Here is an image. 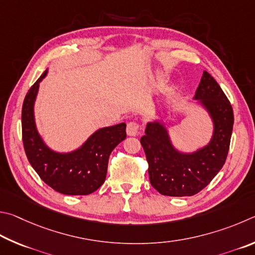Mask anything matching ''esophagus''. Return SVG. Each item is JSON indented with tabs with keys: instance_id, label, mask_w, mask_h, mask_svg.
<instances>
[{
	"instance_id": "esophagus-1",
	"label": "esophagus",
	"mask_w": 255,
	"mask_h": 255,
	"mask_svg": "<svg viewBox=\"0 0 255 255\" xmlns=\"http://www.w3.org/2000/svg\"><path fill=\"white\" fill-rule=\"evenodd\" d=\"M127 133L128 135L130 136H135L140 133V128L139 125L134 122H130L128 124V128H127Z\"/></svg>"
}]
</instances>
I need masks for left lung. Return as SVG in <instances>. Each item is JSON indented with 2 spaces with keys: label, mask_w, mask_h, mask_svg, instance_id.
Returning <instances> with one entry per match:
<instances>
[{
  "label": "left lung",
  "mask_w": 255,
  "mask_h": 255,
  "mask_svg": "<svg viewBox=\"0 0 255 255\" xmlns=\"http://www.w3.org/2000/svg\"><path fill=\"white\" fill-rule=\"evenodd\" d=\"M194 101L212 121V135L206 144L193 151L178 149L170 128L161 120L146 123L145 134L141 137L151 185L164 196L184 197L199 193L224 166L229 153L233 109L220 85L207 71H204Z\"/></svg>",
  "instance_id": "1"
}]
</instances>
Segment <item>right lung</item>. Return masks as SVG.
<instances>
[{"label":"right lung","instance_id":"obj_1","mask_svg":"<svg viewBox=\"0 0 255 255\" xmlns=\"http://www.w3.org/2000/svg\"><path fill=\"white\" fill-rule=\"evenodd\" d=\"M48 68L25 95L22 106V137L25 154L39 177L64 195H89L104 184L112 151L127 137V124L101 128L77 149L60 152L51 149L37 128L34 104L40 83Z\"/></svg>","mask_w":255,"mask_h":255}]
</instances>
